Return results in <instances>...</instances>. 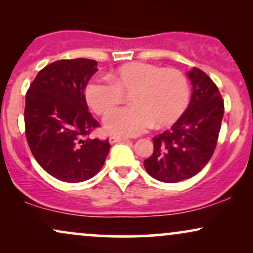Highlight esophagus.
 <instances>
[{"instance_id": "34e87169", "label": "esophagus", "mask_w": 253, "mask_h": 253, "mask_svg": "<svg viewBox=\"0 0 253 253\" xmlns=\"http://www.w3.org/2000/svg\"><path fill=\"white\" fill-rule=\"evenodd\" d=\"M128 139L126 136H118V135H112L109 136V143L110 144H115V143H120V141H126Z\"/></svg>"}]
</instances>
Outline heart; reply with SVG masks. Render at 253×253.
Wrapping results in <instances>:
<instances>
[{
    "instance_id": "b5f03b06",
    "label": "heart",
    "mask_w": 253,
    "mask_h": 253,
    "mask_svg": "<svg viewBox=\"0 0 253 253\" xmlns=\"http://www.w3.org/2000/svg\"><path fill=\"white\" fill-rule=\"evenodd\" d=\"M108 80L88 84L85 97L98 115H107L129 92V106L117 109L104 120V128L112 134L138 135L155 123L172 124L183 114L189 101V83L176 69H162L149 63L125 64L109 72Z\"/></svg>"
}]
</instances>
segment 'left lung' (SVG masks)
<instances>
[{
	"label": "left lung",
	"instance_id": "obj_1",
	"mask_svg": "<svg viewBox=\"0 0 253 253\" xmlns=\"http://www.w3.org/2000/svg\"><path fill=\"white\" fill-rule=\"evenodd\" d=\"M191 85L190 103L178 120L153 138V153L144 167L153 178L176 183L199 173L216 147L223 117V101L215 83L202 70L187 72Z\"/></svg>",
	"mask_w": 253,
	"mask_h": 253
}]
</instances>
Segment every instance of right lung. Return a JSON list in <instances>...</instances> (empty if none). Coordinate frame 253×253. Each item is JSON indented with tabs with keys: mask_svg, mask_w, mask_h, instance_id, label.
I'll return each mask as SVG.
<instances>
[{
	"mask_svg": "<svg viewBox=\"0 0 253 253\" xmlns=\"http://www.w3.org/2000/svg\"><path fill=\"white\" fill-rule=\"evenodd\" d=\"M97 70L92 59L57 60L39 71L26 94V138L32 155L59 181L91 178L109 152L108 139L89 136L98 123L89 113L84 90Z\"/></svg>",
	"mask_w": 253,
	"mask_h": 253,
	"instance_id": "add662e5",
	"label": "right lung"
}]
</instances>
